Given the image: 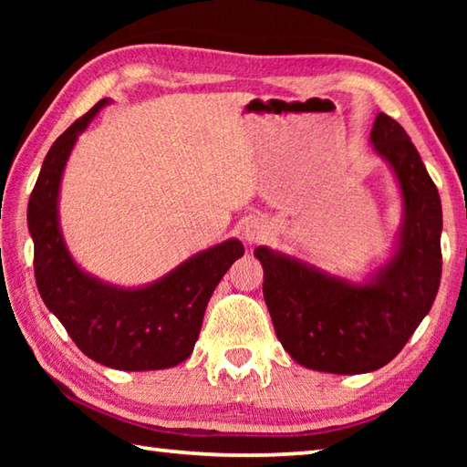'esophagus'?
I'll use <instances>...</instances> for the list:
<instances>
[{
  "label": "esophagus",
  "mask_w": 467,
  "mask_h": 467,
  "mask_svg": "<svg viewBox=\"0 0 467 467\" xmlns=\"http://www.w3.org/2000/svg\"><path fill=\"white\" fill-rule=\"evenodd\" d=\"M267 236V224L262 218H247L243 224V239L251 243H259Z\"/></svg>",
  "instance_id": "34e87169"
}]
</instances>
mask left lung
<instances>
[{"mask_svg":"<svg viewBox=\"0 0 467 467\" xmlns=\"http://www.w3.org/2000/svg\"><path fill=\"white\" fill-rule=\"evenodd\" d=\"M370 144L389 164L404 218L391 257L362 282L257 247L264 298L298 365L336 375L370 373L398 357L429 315L441 284L442 210L437 187L401 125L379 113Z\"/></svg>","mask_w":467,"mask_h":467,"instance_id":"left-lung-1","label":"left lung"}]
</instances>
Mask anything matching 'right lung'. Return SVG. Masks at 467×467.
I'll return each mask as SVG.
<instances>
[{"label": "right lung", "instance_id": "obj_1", "mask_svg": "<svg viewBox=\"0 0 467 467\" xmlns=\"http://www.w3.org/2000/svg\"><path fill=\"white\" fill-rule=\"evenodd\" d=\"M105 105L109 99L99 100L55 140L30 193L36 286L47 309L88 358L119 370L171 368L193 352L212 292L244 247L228 239L140 288L113 286L74 262L59 228L61 177L78 136Z\"/></svg>", "mask_w": 467, "mask_h": 467}]
</instances>
